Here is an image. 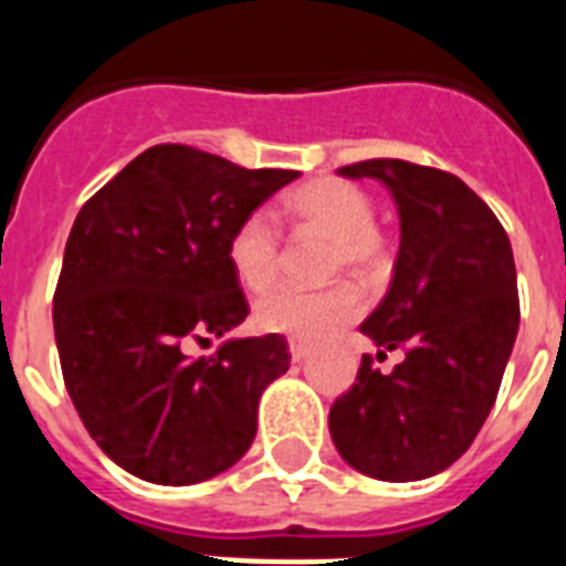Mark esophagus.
I'll return each instance as SVG.
<instances>
[{
  "instance_id": "esophagus-1",
  "label": "esophagus",
  "mask_w": 566,
  "mask_h": 566,
  "mask_svg": "<svg viewBox=\"0 0 566 566\" xmlns=\"http://www.w3.org/2000/svg\"><path fill=\"white\" fill-rule=\"evenodd\" d=\"M287 349H291V358L293 361H305V358H308L311 355V346L305 344V340H287Z\"/></svg>"
}]
</instances>
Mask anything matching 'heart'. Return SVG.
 <instances>
[{
	"label": "heart",
	"instance_id": "b5f03b06",
	"mask_svg": "<svg viewBox=\"0 0 566 566\" xmlns=\"http://www.w3.org/2000/svg\"><path fill=\"white\" fill-rule=\"evenodd\" d=\"M282 213L300 229H314L332 238V273L349 270L355 275H370L385 264V240L373 226V199L353 181H308L284 196ZM226 252L231 270L247 291H266L279 273V229L270 213H247L231 231ZM358 314L361 300L349 284H332L323 291L284 284L258 302L255 326L266 335L319 340L353 323Z\"/></svg>",
	"mask_w": 566,
	"mask_h": 566
}]
</instances>
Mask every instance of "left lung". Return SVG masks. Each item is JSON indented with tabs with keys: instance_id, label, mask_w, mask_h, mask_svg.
I'll list each match as a JSON object with an SVG mask.
<instances>
[{
	"instance_id": "obj_1",
	"label": "left lung",
	"mask_w": 566,
	"mask_h": 566,
	"mask_svg": "<svg viewBox=\"0 0 566 566\" xmlns=\"http://www.w3.org/2000/svg\"><path fill=\"white\" fill-rule=\"evenodd\" d=\"M378 179L399 211L390 291L361 332L402 364L381 376L364 355L328 411L337 452L381 482H417L464 455L488 420L520 326L517 270L496 213L452 172L373 158L340 167Z\"/></svg>"
}]
</instances>
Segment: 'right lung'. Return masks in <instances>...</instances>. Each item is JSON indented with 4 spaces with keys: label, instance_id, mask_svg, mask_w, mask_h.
Returning a JSON list of instances; mask_svg holds the SVG:
<instances>
[{
    "label": "right lung",
    "instance_id": "obj_1",
    "mask_svg": "<svg viewBox=\"0 0 566 566\" xmlns=\"http://www.w3.org/2000/svg\"><path fill=\"white\" fill-rule=\"evenodd\" d=\"M296 176L161 144L82 205L55 287L57 358L84 429L126 473L196 484L252 447L287 340L238 337L211 358L188 346L247 319L231 231Z\"/></svg>",
    "mask_w": 566,
    "mask_h": 566
}]
</instances>
